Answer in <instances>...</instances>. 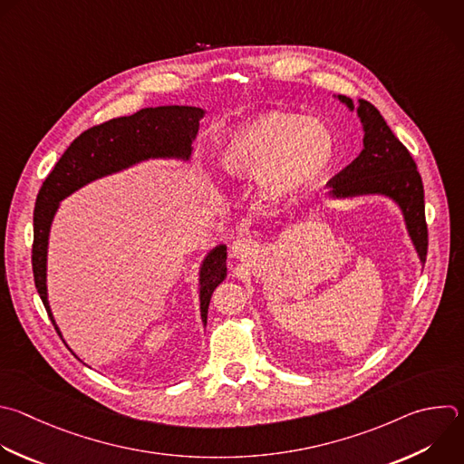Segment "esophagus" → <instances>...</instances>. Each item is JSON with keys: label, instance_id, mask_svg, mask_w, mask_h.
I'll use <instances>...</instances> for the list:
<instances>
[{"label": "esophagus", "instance_id": "1", "mask_svg": "<svg viewBox=\"0 0 464 464\" xmlns=\"http://www.w3.org/2000/svg\"><path fill=\"white\" fill-rule=\"evenodd\" d=\"M253 249V242L249 238H237L231 246V253L237 258H246Z\"/></svg>", "mask_w": 464, "mask_h": 464}]
</instances>
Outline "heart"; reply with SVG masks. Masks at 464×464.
Segmentation results:
<instances>
[{
	"instance_id": "obj_1",
	"label": "heart",
	"mask_w": 464,
	"mask_h": 464,
	"mask_svg": "<svg viewBox=\"0 0 464 464\" xmlns=\"http://www.w3.org/2000/svg\"><path fill=\"white\" fill-rule=\"evenodd\" d=\"M335 138L315 118L269 111L231 130L218 164L235 179H256L271 202L300 197L321 182L335 160Z\"/></svg>"
}]
</instances>
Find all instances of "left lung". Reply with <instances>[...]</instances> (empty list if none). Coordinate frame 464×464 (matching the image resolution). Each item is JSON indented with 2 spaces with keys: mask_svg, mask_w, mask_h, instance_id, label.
<instances>
[{
  "mask_svg": "<svg viewBox=\"0 0 464 464\" xmlns=\"http://www.w3.org/2000/svg\"><path fill=\"white\" fill-rule=\"evenodd\" d=\"M350 111L353 100L337 96ZM357 116L364 130V149L359 157L330 180L332 198H355L364 195H382L392 198L402 211L408 235L419 255L426 262L428 227L424 218V189L410 150L392 132L381 112L366 100H359Z\"/></svg>",
  "mask_w": 464,
  "mask_h": 464,
  "instance_id": "left-lung-1",
  "label": "left lung"
}]
</instances>
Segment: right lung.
I'll return each mask as SVG.
<instances>
[{
  "mask_svg": "<svg viewBox=\"0 0 464 464\" xmlns=\"http://www.w3.org/2000/svg\"><path fill=\"white\" fill-rule=\"evenodd\" d=\"M204 114L206 111L200 107L162 105L147 107L130 116L112 118L94 125L67 147L45 179L34 208L33 273L40 298L60 337L62 334L47 298L49 233L60 202L92 180L123 171L149 159H177L188 162ZM226 249L224 244L213 247L200 266L198 296L204 324L208 323L211 295L227 275Z\"/></svg>",
  "mask_w": 464,
  "mask_h": 464,
  "instance_id": "right-lung-1",
  "label": "right lung"
}]
</instances>
